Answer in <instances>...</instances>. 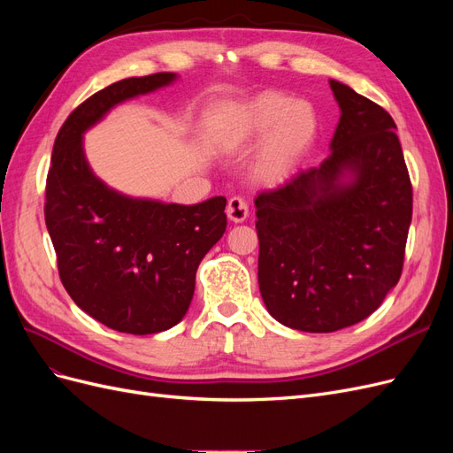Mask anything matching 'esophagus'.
<instances>
[{
	"mask_svg": "<svg viewBox=\"0 0 453 453\" xmlns=\"http://www.w3.org/2000/svg\"><path fill=\"white\" fill-rule=\"evenodd\" d=\"M250 215V205L240 196H232L226 203V217L232 223H242Z\"/></svg>",
	"mask_w": 453,
	"mask_h": 453,
	"instance_id": "obj_1",
	"label": "esophagus"
}]
</instances>
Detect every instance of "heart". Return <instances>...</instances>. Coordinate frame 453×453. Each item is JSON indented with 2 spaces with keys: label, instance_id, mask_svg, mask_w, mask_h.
<instances>
[{
  "label": "heart",
  "instance_id": "b5f03b06",
  "mask_svg": "<svg viewBox=\"0 0 453 453\" xmlns=\"http://www.w3.org/2000/svg\"><path fill=\"white\" fill-rule=\"evenodd\" d=\"M318 134V115L306 102L281 92H266L226 107L205 125V140L221 153H232L265 138L253 173L260 181H278L306 153Z\"/></svg>",
  "mask_w": 453,
  "mask_h": 453
}]
</instances>
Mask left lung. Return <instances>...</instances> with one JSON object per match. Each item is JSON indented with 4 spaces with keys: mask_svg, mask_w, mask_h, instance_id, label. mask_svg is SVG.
<instances>
[{
    "mask_svg": "<svg viewBox=\"0 0 453 453\" xmlns=\"http://www.w3.org/2000/svg\"><path fill=\"white\" fill-rule=\"evenodd\" d=\"M331 155L255 198L258 289L270 315L304 333L366 319L401 278L412 185L386 109L340 81Z\"/></svg>",
    "mask_w": 453,
    "mask_h": 453,
    "instance_id": "1",
    "label": "left lung"
}]
</instances>
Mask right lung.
Masks as SVG:
<instances>
[{"label":"right lung","instance_id":"1","mask_svg":"<svg viewBox=\"0 0 453 453\" xmlns=\"http://www.w3.org/2000/svg\"><path fill=\"white\" fill-rule=\"evenodd\" d=\"M175 73L130 77L92 94L65 119L52 147L45 223L73 303L128 334L180 323L200 260L223 238L225 196L195 205L132 198L96 177L83 135L122 102L172 85Z\"/></svg>","mask_w":453,"mask_h":453}]
</instances>
